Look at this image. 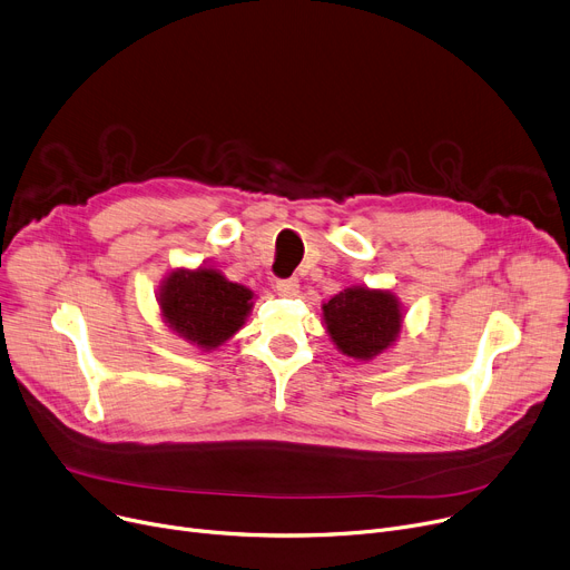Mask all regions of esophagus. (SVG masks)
<instances>
[{
    "label": "esophagus",
    "instance_id": "obj_1",
    "mask_svg": "<svg viewBox=\"0 0 570 570\" xmlns=\"http://www.w3.org/2000/svg\"><path fill=\"white\" fill-rule=\"evenodd\" d=\"M297 288H301V284H297V279H279V282L275 284V291H277V295H282V297H293V295H297Z\"/></svg>",
    "mask_w": 570,
    "mask_h": 570
}]
</instances>
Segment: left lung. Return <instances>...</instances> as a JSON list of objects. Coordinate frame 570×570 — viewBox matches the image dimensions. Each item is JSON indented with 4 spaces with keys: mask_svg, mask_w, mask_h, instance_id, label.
<instances>
[{
    "mask_svg": "<svg viewBox=\"0 0 570 570\" xmlns=\"http://www.w3.org/2000/svg\"><path fill=\"white\" fill-rule=\"evenodd\" d=\"M325 331L335 346L353 361H374L400 337L404 314L391 291L351 286L323 307Z\"/></svg>",
    "mask_w": 570,
    "mask_h": 570,
    "instance_id": "8db88e82",
    "label": "left lung"
}]
</instances>
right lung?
I'll list each match as a JSON object with an SVG mask.
<instances>
[{
    "mask_svg": "<svg viewBox=\"0 0 570 570\" xmlns=\"http://www.w3.org/2000/svg\"><path fill=\"white\" fill-rule=\"evenodd\" d=\"M252 297L247 286L233 284L219 269L200 265L168 273L157 301L173 333L200 351H213L245 325L254 305Z\"/></svg>",
    "mask_w": 570,
    "mask_h": 570,
    "instance_id": "obj_1",
    "label": "right lung"
}]
</instances>
